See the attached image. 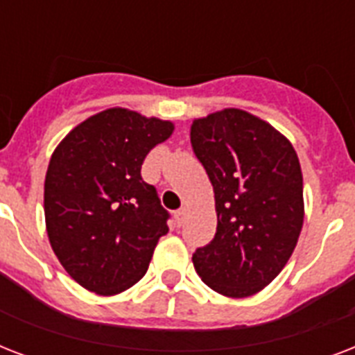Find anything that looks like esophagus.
Returning a JSON list of instances; mask_svg holds the SVG:
<instances>
[{
  "mask_svg": "<svg viewBox=\"0 0 355 355\" xmlns=\"http://www.w3.org/2000/svg\"><path fill=\"white\" fill-rule=\"evenodd\" d=\"M186 216H188V208H180V210L175 211V217H177L178 225H182L184 219H186Z\"/></svg>",
  "mask_w": 355,
  "mask_h": 355,
  "instance_id": "obj_1",
  "label": "esophagus"
}]
</instances>
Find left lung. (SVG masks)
<instances>
[{
    "mask_svg": "<svg viewBox=\"0 0 355 355\" xmlns=\"http://www.w3.org/2000/svg\"><path fill=\"white\" fill-rule=\"evenodd\" d=\"M189 136L217 211V232L195 250V270L225 297L256 295L286 267L302 230L297 153L284 134L239 108L195 119Z\"/></svg>",
    "mask_w": 355,
    "mask_h": 355,
    "instance_id": "1",
    "label": "left lung"
}]
</instances>
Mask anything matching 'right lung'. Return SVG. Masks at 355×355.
<instances>
[{
    "instance_id": "right-lung-1",
    "label": "right lung",
    "mask_w": 355,
    "mask_h": 355,
    "mask_svg": "<svg viewBox=\"0 0 355 355\" xmlns=\"http://www.w3.org/2000/svg\"><path fill=\"white\" fill-rule=\"evenodd\" d=\"M173 128L108 108L77 125L53 153L44 184L47 236L66 272L88 291L108 297L132 287L169 230L141 164Z\"/></svg>"
}]
</instances>
